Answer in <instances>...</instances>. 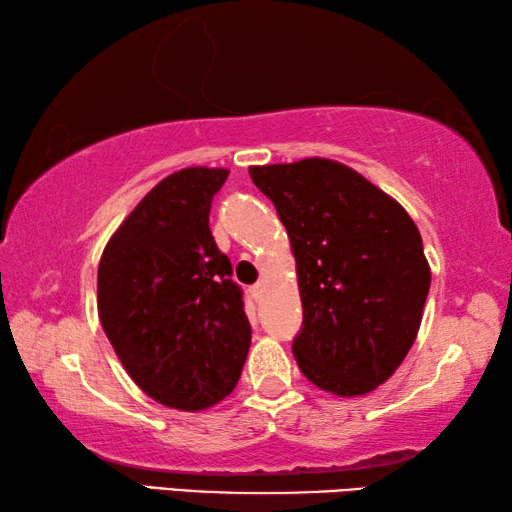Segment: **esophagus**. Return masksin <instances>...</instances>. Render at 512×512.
Segmentation results:
<instances>
[{
    "mask_svg": "<svg viewBox=\"0 0 512 512\" xmlns=\"http://www.w3.org/2000/svg\"><path fill=\"white\" fill-rule=\"evenodd\" d=\"M262 291H264L262 284H255V287L250 289V293H253V298H259V296H262Z\"/></svg>",
    "mask_w": 512,
    "mask_h": 512,
    "instance_id": "1",
    "label": "esophagus"
}]
</instances>
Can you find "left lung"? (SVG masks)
I'll return each instance as SVG.
<instances>
[{
    "mask_svg": "<svg viewBox=\"0 0 512 512\" xmlns=\"http://www.w3.org/2000/svg\"><path fill=\"white\" fill-rule=\"evenodd\" d=\"M287 228L302 327L293 354L311 384L366 395L393 375L420 329L431 271L400 203L345 164L250 167Z\"/></svg>",
    "mask_w": 512,
    "mask_h": 512,
    "instance_id": "left-lung-1",
    "label": "left lung"
}]
</instances>
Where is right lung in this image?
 <instances>
[{
    "mask_svg": "<svg viewBox=\"0 0 512 512\" xmlns=\"http://www.w3.org/2000/svg\"><path fill=\"white\" fill-rule=\"evenodd\" d=\"M228 173H171L101 255V325L135 384L171 409L221 402L237 386L250 348L244 291L210 230L212 198Z\"/></svg>",
    "mask_w": 512,
    "mask_h": 512,
    "instance_id": "1",
    "label": "right lung"
}]
</instances>
